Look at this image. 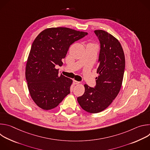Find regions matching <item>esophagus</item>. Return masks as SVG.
Listing matches in <instances>:
<instances>
[{
	"instance_id": "1",
	"label": "esophagus",
	"mask_w": 150,
	"mask_h": 150,
	"mask_svg": "<svg viewBox=\"0 0 150 150\" xmlns=\"http://www.w3.org/2000/svg\"><path fill=\"white\" fill-rule=\"evenodd\" d=\"M73 83H74V85H77V84L79 83V82L76 81L75 80H73Z\"/></svg>"
}]
</instances>
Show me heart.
Here are the masks:
<instances>
[{"label":"heart","instance_id":"b5f03b06","mask_svg":"<svg viewBox=\"0 0 150 150\" xmlns=\"http://www.w3.org/2000/svg\"><path fill=\"white\" fill-rule=\"evenodd\" d=\"M89 45H92V44H89ZM94 46H95V45H94Z\"/></svg>","mask_w":150,"mask_h":150}]
</instances>
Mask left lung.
<instances>
[{
	"label": "left lung",
	"instance_id": "8db88e82",
	"mask_svg": "<svg viewBox=\"0 0 150 150\" xmlns=\"http://www.w3.org/2000/svg\"><path fill=\"white\" fill-rule=\"evenodd\" d=\"M100 50L98 67L94 88L85 84V93L77 98L81 108L90 113L102 112L112 103L119 94L122 83L125 59L118 40L103 30H95Z\"/></svg>",
	"mask_w": 150,
	"mask_h": 150
}]
</instances>
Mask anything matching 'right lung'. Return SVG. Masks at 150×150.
<instances>
[{
	"label": "right lung",
	"mask_w": 150,
	"mask_h": 150,
	"mask_svg": "<svg viewBox=\"0 0 150 150\" xmlns=\"http://www.w3.org/2000/svg\"><path fill=\"white\" fill-rule=\"evenodd\" d=\"M88 34L65 27L47 28L35 38L28 57L25 78L35 103L46 110L54 109L70 93L72 80L59 74L70 46Z\"/></svg>",
	"instance_id": "add662e5"
}]
</instances>
